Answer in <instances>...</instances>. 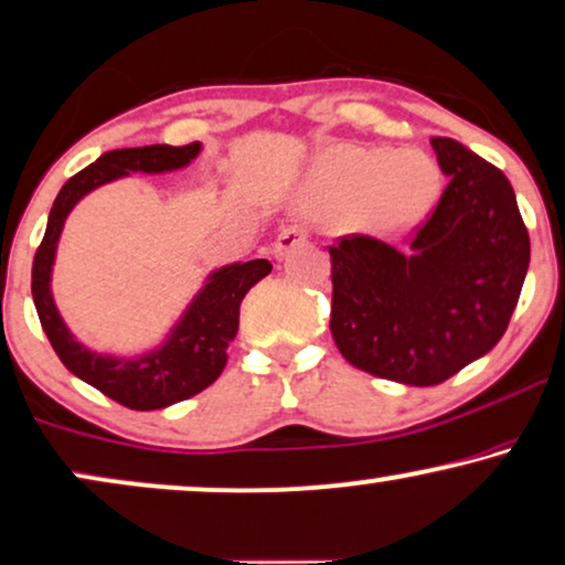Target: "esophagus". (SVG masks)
<instances>
[{
  "label": "esophagus",
  "mask_w": 565,
  "mask_h": 565,
  "mask_svg": "<svg viewBox=\"0 0 565 565\" xmlns=\"http://www.w3.org/2000/svg\"><path fill=\"white\" fill-rule=\"evenodd\" d=\"M307 242V230L305 226H284L281 232H278V237L274 242V255L276 258H284V255L289 253V249H295L299 245H305Z\"/></svg>",
  "instance_id": "esophagus-1"
}]
</instances>
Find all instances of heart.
<instances>
[{"mask_svg":"<svg viewBox=\"0 0 565 565\" xmlns=\"http://www.w3.org/2000/svg\"><path fill=\"white\" fill-rule=\"evenodd\" d=\"M438 188V167L419 151L335 148L312 171L302 203L320 213L352 211L360 230L396 232L430 211Z\"/></svg>","mask_w":565,"mask_h":565,"instance_id":"1","label":"heart"}]
</instances>
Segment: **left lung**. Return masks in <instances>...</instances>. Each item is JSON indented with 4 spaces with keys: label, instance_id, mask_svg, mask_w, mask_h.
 <instances>
[{
    "label": "left lung",
    "instance_id": "8db88e82",
    "mask_svg": "<svg viewBox=\"0 0 565 565\" xmlns=\"http://www.w3.org/2000/svg\"><path fill=\"white\" fill-rule=\"evenodd\" d=\"M448 177L409 253L349 234L331 253V333L349 365L438 385L501 341L516 310L530 234L511 182L451 138L430 140Z\"/></svg>",
    "mask_w": 565,
    "mask_h": 565
}]
</instances>
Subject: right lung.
<instances>
[{
  "label": "right lung",
  "mask_w": 565,
  "mask_h": 565,
  "mask_svg": "<svg viewBox=\"0 0 565 565\" xmlns=\"http://www.w3.org/2000/svg\"><path fill=\"white\" fill-rule=\"evenodd\" d=\"M198 153L200 142L122 148V151L104 153L102 159H96L90 167L77 171L75 177L64 182L52 205V213H49L44 239H41L33 258L31 291L35 312H39L41 328L52 341L62 365L81 381L102 391L104 396L135 412L163 409V406L184 402V398L200 394L216 381L226 365V356H230L226 349L237 335L242 299L260 278L270 274L274 266L260 258L218 268L216 274L209 276V284L192 299L182 320L159 349H153L151 354L122 360V356L90 352L64 326L60 310L54 305L52 287H49L52 284L56 242H60L67 213L90 190L119 180V177H127L130 171L161 174V171L182 169Z\"/></svg>",
  "instance_id": "right-lung-1"
}]
</instances>
